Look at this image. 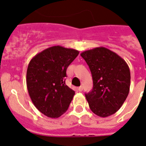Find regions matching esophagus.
Segmentation results:
<instances>
[{
    "label": "esophagus",
    "instance_id": "obj_1",
    "mask_svg": "<svg viewBox=\"0 0 146 146\" xmlns=\"http://www.w3.org/2000/svg\"><path fill=\"white\" fill-rule=\"evenodd\" d=\"M82 90H83V88H82V86H80L79 88H78V91H82Z\"/></svg>",
    "mask_w": 146,
    "mask_h": 146
}]
</instances>
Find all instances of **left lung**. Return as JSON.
<instances>
[{
  "instance_id": "1",
  "label": "left lung",
  "mask_w": 146,
  "mask_h": 146,
  "mask_svg": "<svg viewBox=\"0 0 146 146\" xmlns=\"http://www.w3.org/2000/svg\"><path fill=\"white\" fill-rule=\"evenodd\" d=\"M92 74V91L86 94L91 111L98 116L108 117L116 113L129 92L130 71L124 60L105 47L82 52Z\"/></svg>"
}]
</instances>
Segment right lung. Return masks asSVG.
Returning a JSON list of instances; mask_svg holds the SVG:
<instances>
[{"instance_id":"obj_1","label":"right lung","mask_w":146,"mask_h":146,"mask_svg":"<svg viewBox=\"0 0 146 146\" xmlns=\"http://www.w3.org/2000/svg\"><path fill=\"white\" fill-rule=\"evenodd\" d=\"M79 51L53 46L36 55L28 64L26 83L35 107L49 118H58L69 108L74 91L65 83L66 69Z\"/></svg>"}]
</instances>
